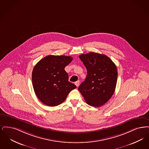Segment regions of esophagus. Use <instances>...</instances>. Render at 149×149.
Returning <instances> with one entry per match:
<instances>
[{
  "label": "esophagus",
  "instance_id": "34e87169",
  "mask_svg": "<svg viewBox=\"0 0 149 149\" xmlns=\"http://www.w3.org/2000/svg\"><path fill=\"white\" fill-rule=\"evenodd\" d=\"M74 84L76 85V86H77V87H78V86H79V81H76V82L74 83Z\"/></svg>",
  "mask_w": 149,
  "mask_h": 149
}]
</instances>
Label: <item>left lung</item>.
<instances>
[{
    "label": "left lung",
    "instance_id": "obj_1",
    "mask_svg": "<svg viewBox=\"0 0 149 149\" xmlns=\"http://www.w3.org/2000/svg\"><path fill=\"white\" fill-rule=\"evenodd\" d=\"M79 57L87 71L84 82L78 87L87 104L98 107L106 104L113 95L117 84V69L107 56L90 52Z\"/></svg>",
    "mask_w": 149,
    "mask_h": 149
}]
</instances>
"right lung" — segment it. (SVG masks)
<instances>
[{
  "label": "right lung",
  "mask_w": 149,
  "mask_h": 149,
  "mask_svg": "<svg viewBox=\"0 0 149 149\" xmlns=\"http://www.w3.org/2000/svg\"><path fill=\"white\" fill-rule=\"evenodd\" d=\"M72 57L49 55L40 59L33 70V87L39 100L48 106L62 104L71 91L77 88L68 81L65 71Z\"/></svg>",
  "instance_id": "add662e5"
}]
</instances>
